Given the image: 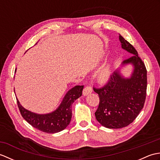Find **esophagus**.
Wrapping results in <instances>:
<instances>
[{"instance_id":"obj_1","label":"esophagus","mask_w":160,"mask_h":160,"mask_svg":"<svg viewBox=\"0 0 160 160\" xmlns=\"http://www.w3.org/2000/svg\"><path fill=\"white\" fill-rule=\"evenodd\" d=\"M92 91H93L92 87H90V86H87L83 89V96H87L88 94L91 93V92H92Z\"/></svg>"}]
</instances>
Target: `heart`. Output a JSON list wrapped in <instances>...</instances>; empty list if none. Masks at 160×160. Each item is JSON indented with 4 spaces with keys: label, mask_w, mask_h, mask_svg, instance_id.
Listing matches in <instances>:
<instances>
[{
    "label": "heart",
    "mask_w": 160,
    "mask_h": 160,
    "mask_svg": "<svg viewBox=\"0 0 160 160\" xmlns=\"http://www.w3.org/2000/svg\"><path fill=\"white\" fill-rule=\"evenodd\" d=\"M112 76V67L111 64L108 63L101 67L98 71L96 73V78L100 82H105L110 79Z\"/></svg>",
    "instance_id": "heart-1"
}]
</instances>
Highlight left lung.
Returning <instances> with one entry per match:
<instances>
[{"label": "left lung", "instance_id": "8db88e82", "mask_svg": "<svg viewBox=\"0 0 160 160\" xmlns=\"http://www.w3.org/2000/svg\"><path fill=\"white\" fill-rule=\"evenodd\" d=\"M122 49L133 54L123 64L131 63L134 70L130 78H124L115 71L102 87H93L100 98L95 113L96 120L104 127L120 128L137 118L144 107L147 88V71L138 52L131 43L119 36Z\"/></svg>", "mask_w": 160, "mask_h": 160}]
</instances>
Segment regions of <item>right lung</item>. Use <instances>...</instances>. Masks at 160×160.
I'll list each match as a JSON object with an SVG mask.
<instances>
[{
  "label": "right lung",
  "mask_w": 160,
  "mask_h": 160,
  "mask_svg": "<svg viewBox=\"0 0 160 160\" xmlns=\"http://www.w3.org/2000/svg\"><path fill=\"white\" fill-rule=\"evenodd\" d=\"M83 88L84 85L72 88L65 95L60 107L48 114H36L25 109L16 98L17 104L22 118L33 127L47 133H55L64 130L69 124L72 116L71 106L82 96Z\"/></svg>",
  "instance_id": "1"
}]
</instances>
